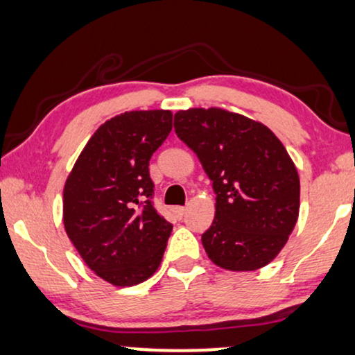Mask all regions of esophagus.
Here are the masks:
<instances>
[{
	"label": "esophagus",
	"mask_w": 355,
	"mask_h": 355,
	"mask_svg": "<svg viewBox=\"0 0 355 355\" xmlns=\"http://www.w3.org/2000/svg\"><path fill=\"white\" fill-rule=\"evenodd\" d=\"M186 207H174V214L179 215V217H182L184 214H186Z\"/></svg>",
	"instance_id": "obj_1"
}]
</instances>
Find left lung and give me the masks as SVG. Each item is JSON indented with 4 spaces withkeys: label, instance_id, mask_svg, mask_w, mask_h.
<instances>
[{
    "label": "left lung",
    "instance_id": "8db88e82",
    "mask_svg": "<svg viewBox=\"0 0 355 355\" xmlns=\"http://www.w3.org/2000/svg\"><path fill=\"white\" fill-rule=\"evenodd\" d=\"M174 130L217 194L215 218L202 234L209 259L233 272L268 266L300 210V178L282 141L264 123L222 107L178 110Z\"/></svg>",
    "mask_w": 355,
    "mask_h": 355
}]
</instances>
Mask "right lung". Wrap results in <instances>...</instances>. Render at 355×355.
<instances>
[{
  "mask_svg": "<svg viewBox=\"0 0 355 355\" xmlns=\"http://www.w3.org/2000/svg\"><path fill=\"white\" fill-rule=\"evenodd\" d=\"M173 112L130 110L87 140L63 187L65 232L93 272L116 287L145 282L159 268L173 225L153 209L151 155Z\"/></svg>",
  "mask_w": 355,
  "mask_h": 355,
  "instance_id": "1",
  "label": "right lung"
}]
</instances>
